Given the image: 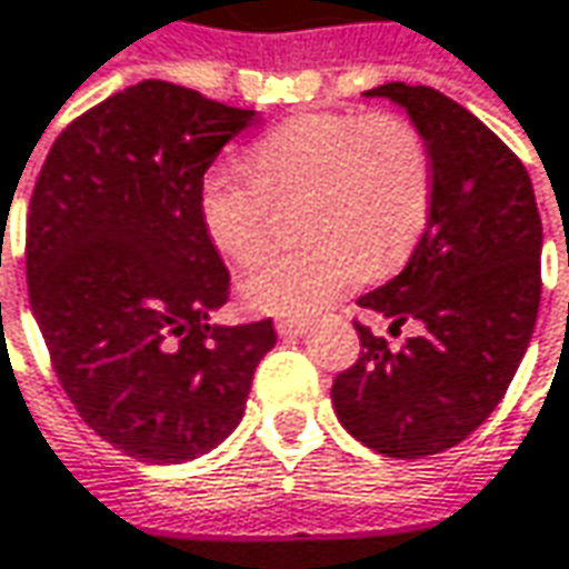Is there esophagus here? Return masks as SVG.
<instances>
[{
  "label": "esophagus",
  "instance_id": "1",
  "mask_svg": "<svg viewBox=\"0 0 569 569\" xmlns=\"http://www.w3.org/2000/svg\"><path fill=\"white\" fill-rule=\"evenodd\" d=\"M277 331H280L283 338H299V335L306 331V321H299V318H280V321H277Z\"/></svg>",
  "mask_w": 569,
  "mask_h": 569
}]
</instances>
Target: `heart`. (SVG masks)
<instances>
[{
    "instance_id": "obj_1",
    "label": "heart",
    "mask_w": 569,
    "mask_h": 569,
    "mask_svg": "<svg viewBox=\"0 0 569 569\" xmlns=\"http://www.w3.org/2000/svg\"><path fill=\"white\" fill-rule=\"evenodd\" d=\"M302 244L267 253L241 283L270 316H316L367 273L396 270L428 218L431 163L399 116L309 112L260 134L251 167L221 160L199 183V221L218 251L253 260L270 244L277 202L299 199Z\"/></svg>"
}]
</instances>
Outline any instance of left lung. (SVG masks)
<instances>
[{
	"label": "left lung",
	"mask_w": 569,
	"mask_h": 569,
	"mask_svg": "<svg viewBox=\"0 0 569 569\" xmlns=\"http://www.w3.org/2000/svg\"><path fill=\"white\" fill-rule=\"evenodd\" d=\"M431 160L428 228L406 270L357 299L421 335L389 351L353 321L360 357L331 386L338 421L370 451L416 460L460 445L499 406L541 302V216L525 163L431 86L383 83Z\"/></svg>",
	"instance_id": "8db88e82"
}]
</instances>
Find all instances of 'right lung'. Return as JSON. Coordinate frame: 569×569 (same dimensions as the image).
I'll return each instance as SVG.
<instances>
[{
  "label": "right lung",
  "mask_w": 569,
  "mask_h": 569,
  "mask_svg": "<svg viewBox=\"0 0 569 569\" xmlns=\"http://www.w3.org/2000/svg\"><path fill=\"white\" fill-rule=\"evenodd\" d=\"M253 121L144 80L73 118L31 192L28 299L53 373L86 425L134 460L183 463L221 445L277 345L270 318L209 325L228 270L199 221V183Z\"/></svg>",
  "instance_id": "1"
}]
</instances>
